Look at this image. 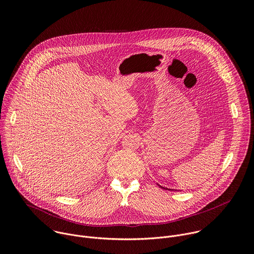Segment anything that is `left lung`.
I'll use <instances>...</instances> for the list:
<instances>
[{"label": "left lung", "mask_w": 254, "mask_h": 254, "mask_svg": "<svg viewBox=\"0 0 254 254\" xmlns=\"http://www.w3.org/2000/svg\"><path fill=\"white\" fill-rule=\"evenodd\" d=\"M160 187H161V188H163V189H166V188H164V187H162V186H160Z\"/></svg>", "instance_id": "obj_1"}]
</instances>
